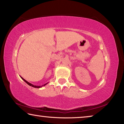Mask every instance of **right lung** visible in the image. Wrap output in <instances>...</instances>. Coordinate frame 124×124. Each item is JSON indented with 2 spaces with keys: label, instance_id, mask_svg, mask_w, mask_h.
<instances>
[{
  "label": "right lung",
  "instance_id": "1",
  "mask_svg": "<svg viewBox=\"0 0 124 124\" xmlns=\"http://www.w3.org/2000/svg\"><path fill=\"white\" fill-rule=\"evenodd\" d=\"M21 78H22V79L23 80H24L25 82H26L27 84L28 85H29V86H32V87H35V88H40V87H41L42 86H45V85H46L48 83H46V84H44V85H41V86H37V85H33V84H31V83H29V82H28V81H26V80L25 79H24L22 77H21Z\"/></svg>",
  "mask_w": 124,
  "mask_h": 124
}]
</instances>
